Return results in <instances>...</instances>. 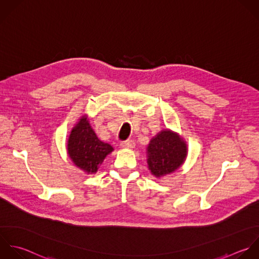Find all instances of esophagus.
Segmentation results:
<instances>
[{
    "mask_svg": "<svg viewBox=\"0 0 259 259\" xmlns=\"http://www.w3.org/2000/svg\"><path fill=\"white\" fill-rule=\"evenodd\" d=\"M121 147H123V148H133V147H135V142L133 140H130V139L125 140V141L121 142Z\"/></svg>",
    "mask_w": 259,
    "mask_h": 259,
    "instance_id": "esophagus-1",
    "label": "esophagus"
}]
</instances>
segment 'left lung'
<instances>
[{"label":"left lung","mask_w":259,"mask_h":259,"mask_svg":"<svg viewBox=\"0 0 259 259\" xmlns=\"http://www.w3.org/2000/svg\"><path fill=\"white\" fill-rule=\"evenodd\" d=\"M186 141L168 129L160 131L147 146V164L151 175L161 178L176 171L186 160Z\"/></svg>","instance_id":"left-lung-1"}]
</instances>
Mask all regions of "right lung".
<instances>
[{"label":"right lung","instance_id":"add662e5","mask_svg":"<svg viewBox=\"0 0 259 259\" xmlns=\"http://www.w3.org/2000/svg\"><path fill=\"white\" fill-rule=\"evenodd\" d=\"M113 150L110 144L98 138L85 115L70 131L67 140L68 156L75 166L87 174H96L99 165Z\"/></svg>","mask_w":259,"mask_h":259}]
</instances>
